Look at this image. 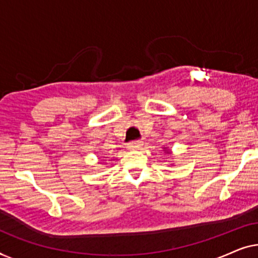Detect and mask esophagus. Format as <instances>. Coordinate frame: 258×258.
<instances>
[{"label":"esophagus","mask_w":258,"mask_h":258,"mask_svg":"<svg viewBox=\"0 0 258 258\" xmlns=\"http://www.w3.org/2000/svg\"><path fill=\"white\" fill-rule=\"evenodd\" d=\"M142 146H143L142 141H133V142L128 143L126 148H128L129 150H137V149H140V148Z\"/></svg>","instance_id":"34e87169"}]
</instances>
